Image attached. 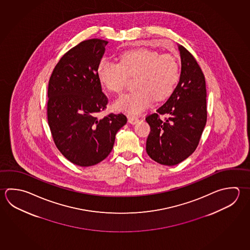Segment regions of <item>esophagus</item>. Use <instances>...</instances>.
I'll return each instance as SVG.
<instances>
[{"label":"esophagus","mask_w":250,"mask_h":250,"mask_svg":"<svg viewBox=\"0 0 250 250\" xmlns=\"http://www.w3.org/2000/svg\"><path fill=\"white\" fill-rule=\"evenodd\" d=\"M127 119H128V123H131V124H136V123L139 121L138 117L131 115V114H128V115H127Z\"/></svg>","instance_id":"esophagus-1"}]
</instances>
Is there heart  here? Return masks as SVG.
<instances>
[{
    "label": "heart",
    "instance_id": "b5f03b06",
    "mask_svg": "<svg viewBox=\"0 0 250 250\" xmlns=\"http://www.w3.org/2000/svg\"><path fill=\"white\" fill-rule=\"evenodd\" d=\"M98 76L108 91L117 94L124 91L128 77H136L137 89L116 100L114 107L137 114L155 99L160 101L173 94L180 78V68L177 59L171 54L141 49L123 54L119 63L105 58L101 60Z\"/></svg>",
    "mask_w": 250,
    "mask_h": 250
}]
</instances>
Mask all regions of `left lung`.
Returning <instances> with one entry per match:
<instances>
[{
	"mask_svg": "<svg viewBox=\"0 0 250 250\" xmlns=\"http://www.w3.org/2000/svg\"><path fill=\"white\" fill-rule=\"evenodd\" d=\"M179 50L182 72L177 86L156 113L146 117L150 127L147 154L165 166L181 163L195 151L207 121L205 75L190 52L183 45Z\"/></svg>",
	"mask_w": 250,
	"mask_h": 250,
	"instance_id": "obj_1",
	"label": "left lung"
}]
</instances>
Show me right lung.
Here are the masks:
<instances>
[{"mask_svg": "<svg viewBox=\"0 0 250 250\" xmlns=\"http://www.w3.org/2000/svg\"><path fill=\"white\" fill-rule=\"evenodd\" d=\"M108 41H82L64 54L51 74L47 121L57 149L71 163L91 167L104 160L115 135L127 123L122 114L100 117L107 97L101 90L98 66Z\"/></svg>", "mask_w": 250, "mask_h": 250, "instance_id": "right-lung-1", "label": "right lung"}]
</instances>
